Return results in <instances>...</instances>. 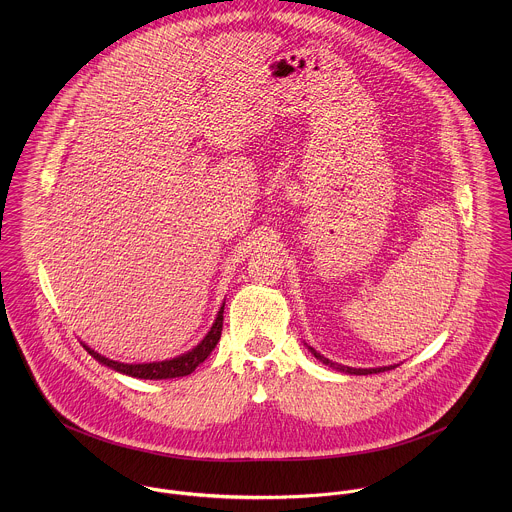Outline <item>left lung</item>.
I'll list each match as a JSON object with an SVG mask.
<instances>
[{"label": "left lung", "mask_w": 512, "mask_h": 512, "mask_svg": "<svg viewBox=\"0 0 512 512\" xmlns=\"http://www.w3.org/2000/svg\"><path fill=\"white\" fill-rule=\"evenodd\" d=\"M309 351H311L313 357L319 359L323 365L333 366V368H337V370H341V372H349V374H376V372H384V370H390V368H392V366H382V368H353V366L337 365V363H331L329 359H325L323 355H319L315 349L309 347Z\"/></svg>", "instance_id": "1"}]
</instances>
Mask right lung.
Instances as JSON below:
<instances>
[{
	"mask_svg": "<svg viewBox=\"0 0 512 512\" xmlns=\"http://www.w3.org/2000/svg\"><path fill=\"white\" fill-rule=\"evenodd\" d=\"M222 311H224V305L220 307L219 317H217V321L213 323V327H211V331L207 333V337H205L193 351H189V353H185V355H181V357H177V359H171V361L147 363V365H124V363L110 361V359L98 355L96 351H92V349L86 347V345H84V349H86L88 355L94 357L98 363L110 366L112 370H118V372L128 374V376L146 378V380H161V378L187 376V374H191L197 366L201 365V363L213 353V349L217 347L220 333H222Z\"/></svg>",
	"mask_w": 512,
	"mask_h": 512,
	"instance_id": "right-lung-1",
	"label": "right lung"
}]
</instances>
